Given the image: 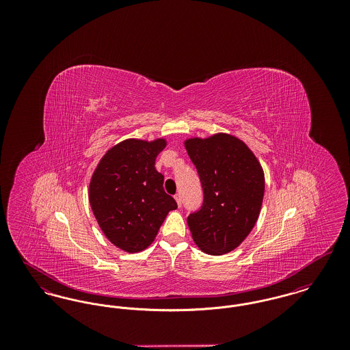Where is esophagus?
I'll return each instance as SVG.
<instances>
[{
	"label": "esophagus",
	"instance_id": "1",
	"mask_svg": "<svg viewBox=\"0 0 350 350\" xmlns=\"http://www.w3.org/2000/svg\"><path fill=\"white\" fill-rule=\"evenodd\" d=\"M174 200L177 202L178 207H181V204H183V198H181V196H180V194H176V196H174Z\"/></svg>",
	"mask_w": 350,
	"mask_h": 350
}]
</instances>
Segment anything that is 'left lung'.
<instances>
[{
	"instance_id": "obj_1",
	"label": "left lung",
	"mask_w": 350,
	"mask_h": 350,
	"mask_svg": "<svg viewBox=\"0 0 350 350\" xmlns=\"http://www.w3.org/2000/svg\"><path fill=\"white\" fill-rule=\"evenodd\" d=\"M185 148L200 174L203 203L187 217L194 243L207 254L237 248L254 227L264 200V170L239 137L219 133L190 137Z\"/></svg>"
}]
</instances>
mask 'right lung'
Masks as SVG:
<instances>
[{
	"mask_svg": "<svg viewBox=\"0 0 350 350\" xmlns=\"http://www.w3.org/2000/svg\"><path fill=\"white\" fill-rule=\"evenodd\" d=\"M165 147L163 137L126 139L103 154L92 176L90 207L102 232L119 250L148 248L167 213L177 208L164 191V176L154 167Z\"/></svg>",
	"mask_w": 350,
	"mask_h": 350,
	"instance_id": "add662e5",
	"label": "right lung"
}]
</instances>
